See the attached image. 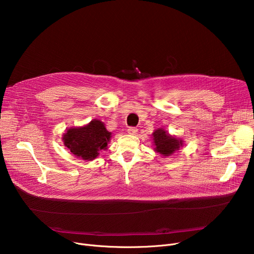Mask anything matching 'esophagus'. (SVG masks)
I'll use <instances>...</instances> for the list:
<instances>
[{
  "label": "esophagus",
  "instance_id": "1",
  "mask_svg": "<svg viewBox=\"0 0 254 254\" xmlns=\"http://www.w3.org/2000/svg\"><path fill=\"white\" fill-rule=\"evenodd\" d=\"M127 132L130 135H136L138 132V128L137 127H128L127 128Z\"/></svg>",
  "mask_w": 254,
  "mask_h": 254
}]
</instances>
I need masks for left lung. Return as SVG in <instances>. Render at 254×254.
<instances>
[{"mask_svg": "<svg viewBox=\"0 0 254 254\" xmlns=\"http://www.w3.org/2000/svg\"><path fill=\"white\" fill-rule=\"evenodd\" d=\"M153 141L155 151L165 156L171 155L175 150L179 149L182 141L170 136L163 128H158L153 132Z\"/></svg>", "mask_w": 254, "mask_h": 254, "instance_id": "left-lung-1", "label": "left lung"}]
</instances>
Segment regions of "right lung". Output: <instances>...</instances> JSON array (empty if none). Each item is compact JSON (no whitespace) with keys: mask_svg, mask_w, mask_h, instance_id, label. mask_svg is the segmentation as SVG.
<instances>
[{"mask_svg":"<svg viewBox=\"0 0 254 254\" xmlns=\"http://www.w3.org/2000/svg\"><path fill=\"white\" fill-rule=\"evenodd\" d=\"M110 137L111 132L104 124L95 119L85 127L68 129L63 140L73 154L84 161H91L98 156L99 151L106 149Z\"/></svg>","mask_w":254,"mask_h":254,"instance_id":"add662e5","label":"right lung"}]
</instances>
